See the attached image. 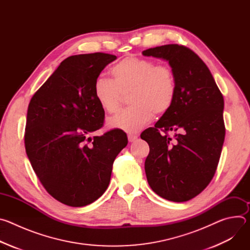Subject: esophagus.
<instances>
[{"label":"esophagus","instance_id":"obj_1","mask_svg":"<svg viewBox=\"0 0 250 250\" xmlns=\"http://www.w3.org/2000/svg\"><path fill=\"white\" fill-rule=\"evenodd\" d=\"M136 138H137V135H133V134H128V135H127V139H128L129 142L134 141Z\"/></svg>","mask_w":250,"mask_h":250}]
</instances>
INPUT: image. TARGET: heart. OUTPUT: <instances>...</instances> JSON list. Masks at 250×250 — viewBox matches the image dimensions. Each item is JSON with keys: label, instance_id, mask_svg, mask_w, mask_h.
I'll return each mask as SVG.
<instances>
[{"label": "heart", "instance_id": "1", "mask_svg": "<svg viewBox=\"0 0 250 250\" xmlns=\"http://www.w3.org/2000/svg\"><path fill=\"white\" fill-rule=\"evenodd\" d=\"M113 80L99 76L94 82V96L106 113L117 112L124 95L129 93V108L110 120V125L129 133L146 126L153 116L166 114L174 103L176 81L168 65L128 56L112 68Z\"/></svg>", "mask_w": 250, "mask_h": 250}]
</instances>
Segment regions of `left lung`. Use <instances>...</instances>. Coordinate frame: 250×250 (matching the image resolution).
<instances>
[{"mask_svg":"<svg viewBox=\"0 0 250 250\" xmlns=\"http://www.w3.org/2000/svg\"><path fill=\"white\" fill-rule=\"evenodd\" d=\"M167 60L176 81L171 109L140 137L149 146L146 173L160 197L186 202L211 181L225 140L224 97L204 61L181 44H166L142 51ZM169 131L176 133L172 140Z\"/></svg>","mask_w":250,"mask_h":250,"instance_id":"1","label":"left lung"}]
</instances>
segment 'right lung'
Masks as SVG:
<instances>
[{
    "instance_id": "right-lung-1",
    "label": "right lung",
    "mask_w": 250,
    "mask_h": 250,
    "mask_svg": "<svg viewBox=\"0 0 250 250\" xmlns=\"http://www.w3.org/2000/svg\"><path fill=\"white\" fill-rule=\"evenodd\" d=\"M116 59L103 52L70 56L29 102L27 157L47 193L64 205L84 207L99 199L109 186L117 155L127 145L119 128L90 137L104 119L94 82Z\"/></svg>"
}]
</instances>
